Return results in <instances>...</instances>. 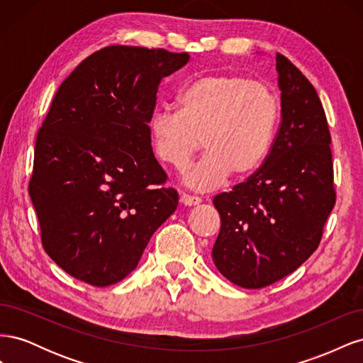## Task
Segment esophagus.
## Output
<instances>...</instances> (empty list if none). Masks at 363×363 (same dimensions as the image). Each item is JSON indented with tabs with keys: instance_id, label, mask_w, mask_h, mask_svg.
I'll return each instance as SVG.
<instances>
[{
	"instance_id": "obj_1",
	"label": "esophagus",
	"mask_w": 363,
	"mask_h": 363,
	"mask_svg": "<svg viewBox=\"0 0 363 363\" xmlns=\"http://www.w3.org/2000/svg\"><path fill=\"white\" fill-rule=\"evenodd\" d=\"M180 201H182L184 206H196V204L201 203V199H200V196H195V195L182 194V195H180Z\"/></svg>"
}]
</instances>
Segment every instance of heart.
<instances>
[{"mask_svg":"<svg viewBox=\"0 0 363 363\" xmlns=\"http://www.w3.org/2000/svg\"><path fill=\"white\" fill-rule=\"evenodd\" d=\"M280 119L279 96L265 83L239 74H204L182 87L177 111L151 116V148L162 163L182 169L203 139L207 152L183 180L192 189L211 191L230 172L244 179L262 167Z\"/></svg>","mask_w":363,"mask_h":363,"instance_id":"1","label":"heart"}]
</instances>
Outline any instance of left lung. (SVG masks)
Segmentation results:
<instances>
[{
    "mask_svg": "<svg viewBox=\"0 0 363 363\" xmlns=\"http://www.w3.org/2000/svg\"><path fill=\"white\" fill-rule=\"evenodd\" d=\"M281 123L262 167L213 199L221 230L215 267L247 289L286 277L312 256L335 207L330 131L315 87L280 52L276 56Z\"/></svg>",
    "mask_w": 363,
    "mask_h": 363,
    "instance_id": "left-lung-1",
    "label": "left lung"
}]
</instances>
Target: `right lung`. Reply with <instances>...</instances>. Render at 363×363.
<instances>
[{"instance_id": "obj_1", "label": "right lung", "mask_w": 363, "mask_h": 363, "mask_svg": "<svg viewBox=\"0 0 363 363\" xmlns=\"http://www.w3.org/2000/svg\"><path fill=\"white\" fill-rule=\"evenodd\" d=\"M188 62V52L106 47L54 95L28 194L43 250L77 280L103 288L125 279L177 208L148 124L162 79Z\"/></svg>"}]
</instances>
